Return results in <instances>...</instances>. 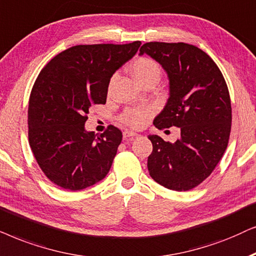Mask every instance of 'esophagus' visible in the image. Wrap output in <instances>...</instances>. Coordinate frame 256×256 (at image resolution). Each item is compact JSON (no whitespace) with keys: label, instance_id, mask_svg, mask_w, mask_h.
<instances>
[{"label":"esophagus","instance_id":"obj_1","mask_svg":"<svg viewBox=\"0 0 256 256\" xmlns=\"http://www.w3.org/2000/svg\"><path fill=\"white\" fill-rule=\"evenodd\" d=\"M122 136H124V139H128V138H134V137H137V134L134 131H124V134H122Z\"/></svg>","mask_w":256,"mask_h":256}]
</instances>
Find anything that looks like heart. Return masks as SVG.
Segmentation results:
<instances>
[{
	"label": "heart",
	"mask_w": 256,
	"mask_h": 256,
	"mask_svg": "<svg viewBox=\"0 0 256 256\" xmlns=\"http://www.w3.org/2000/svg\"><path fill=\"white\" fill-rule=\"evenodd\" d=\"M131 72L138 83L151 77H160L162 70L159 64L148 57H140L131 64ZM112 84V83H111ZM151 111L148 108H128L122 114V122L131 128H140L144 125L146 118L148 117Z\"/></svg>",
	"instance_id": "obj_1"
}]
</instances>
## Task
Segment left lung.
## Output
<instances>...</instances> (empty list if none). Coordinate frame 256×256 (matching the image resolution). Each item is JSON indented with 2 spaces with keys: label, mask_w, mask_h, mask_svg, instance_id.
<instances>
[{
  "label": "left lung",
  "mask_w": 256,
  "mask_h": 256,
  "mask_svg": "<svg viewBox=\"0 0 256 256\" xmlns=\"http://www.w3.org/2000/svg\"><path fill=\"white\" fill-rule=\"evenodd\" d=\"M139 51L156 60L170 80L168 103L153 124L159 130L180 128L174 142L148 136L150 176L168 190H192L210 176L227 148L232 126L227 84L214 60L196 46L150 42Z\"/></svg>",
  "instance_id": "obj_1"
}]
</instances>
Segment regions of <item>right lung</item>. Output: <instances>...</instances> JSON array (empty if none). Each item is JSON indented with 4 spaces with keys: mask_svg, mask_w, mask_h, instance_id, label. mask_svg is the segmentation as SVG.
I'll use <instances>...</instances> for the list:
<instances>
[{
    "mask_svg": "<svg viewBox=\"0 0 256 256\" xmlns=\"http://www.w3.org/2000/svg\"><path fill=\"white\" fill-rule=\"evenodd\" d=\"M140 44L74 46L54 56L40 72L29 100V144L54 185L80 190L110 171L122 131L110 125L97 136L84 125L91 105L106 103L112 74Z\"/></svg>",
    "mask_w": 256,
    "mask_h": 256,
    "instance_id": "1",
    "label": "right lung"
}]
</instances>
